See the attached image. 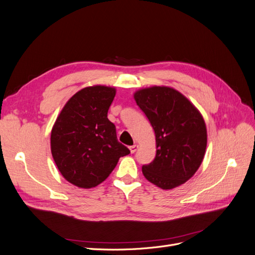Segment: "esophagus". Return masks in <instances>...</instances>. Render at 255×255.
I'll list each match as a JSON object with an SVG mask.
<instances>
[{"label":"esophagus","mask_w":255,"mask_h":255,"mask_svg":"<svg viewBox=\"0 0 255 255\" xmlns=\"http://www.w3.org/2000/svg\"><path fill=\"white\" fill-rule=\"evenodd\" d=\"M137 149H138V145H137V144H133V145H130V146H129V151H130V153H135V152L137 151Z\"/></svg>","instance_id":"obj_1"}]
</instances>
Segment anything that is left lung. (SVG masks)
<instances>
[{
    "label": "left lung",
    "instance_id": "1",
    "mask_svg": "<svg viewBox=\"0 0 255 255\" xmlns=\"http://www.w3.org/2000/svg\"><path fill=\"white\" fill-rule=\"evenodd\" d=\"M134 99L155 133L156 155L142 166L144 177L161 189L180 186L197 172L205 155L207 130L201 113L168 86L141 88Z\"/></svg>",
    "mask_w": 255,
    "mask_h": 255
}]
</instances>
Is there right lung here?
<instances>
[{"instance_id": "obj_1", "label": "right lung", "mask_w": 255, "mask_h": 255, "mask_svg": "<svg viewBox=\"0 0 255 255\" xmlns=\"http://www.w3.org/2000/svg\"><path fill=\"white\" fill-rule=\"evenodd\" d=\"M116 88L95 85L76 92L60 111L51 130V152L59 172L80 188L105 181L121 156L129 154L117 139L107 112Z\"/></svg>"}]
</instances>
